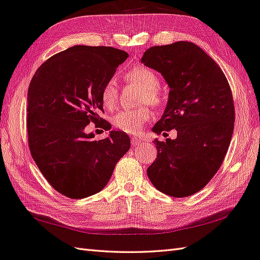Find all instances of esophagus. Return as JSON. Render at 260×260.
I'll return each instance as SVG.
<instances>
[{
  "mask_svg": "<svg viewBox=\"0 0 260 260\" xmlns=\"http://www.w3.org/2000/svg\"><path fill=\"white\" fill-rule=\"evenodd\" d=\"M140 139L138 138H131V144L132 147H137V145H139V143H140Z\"/></svg>",
  "mask_w": 260,
  "mask_h": 260,
  "instance_id": "esophagus-1",
  "label": "esophagus"
}]
</instances>
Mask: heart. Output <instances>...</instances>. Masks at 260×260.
<instances>
[{
  "label": "heart",
  "instance_id": "b5f03b06",
  "mask_svg": "<svg viewBox=\"0 0 260 260\" xmlns=\"http://www.w3.org/2000/svg\"><path fill=\"white\" fill-rule=\"evenodd\" d=\"M125 78L135 81L144 90L142 101L151 106L157 107L162 104V94L157 88L160 87V79L153 71L147 67H135L126 72ZM118 98V86L116 80L111 78L106 82L101 99L107 108L115 106ZM150 118V111L145 108L140 109H125L119 111L112 118V124L120 131L129 135H137L141 130L142 125Z\"/></svg>",
  "mask_w": 260,
  "mask_h": 260
}]
</instances>
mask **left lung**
<instances>
[{
	"label": "left lung",
	"mask_w": 260,
	"mask_h": 260,
	"mask_svg": "<svg viewBox=\"0 0 260 260\" xmlns=\"http://www.w3.org/2000/svg\"><path fill=\"white\" fill-rule=\"evenodd\" d=\"M141 62L160 73L170 88L152 131L178 132L173 140L154 139L157 155L147 173L160 192L185 198L211 181L229 150L235 121L231 87L212 57L191 42L150 47Z\"/></svg>",
	"instance_id": "1"
}]
</instances>
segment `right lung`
I'll use <instances>...</instances> for the list:
<instances>
[{"label":"right lung","mask_w":260,"mask_h":260,"mask_svg":"<svg viewBox=\"0 0 260 260\" xmlns=\"http://www.w3.org/2000/svg\"><path fill=\"white\" fill-rule=\"evenodd\" d=\"M128 53L113 47L75 45L54 55L37 69L27 92L30 154L56 191L69 199L100 192L117 162L129 151L123 131L93 140L88 123L106 131L101 91Z\"/></svg>","instance_id":"1"}]
</instances>
